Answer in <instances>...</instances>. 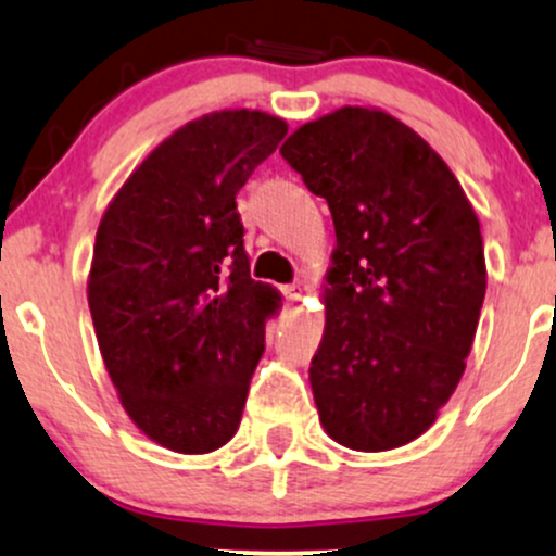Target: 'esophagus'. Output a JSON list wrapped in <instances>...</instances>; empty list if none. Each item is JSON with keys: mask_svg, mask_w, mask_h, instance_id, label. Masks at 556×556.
Listing matches in <instances>:
<instances>
[{"mask_svg": "<svg viewBox=\"0 0 556 556\" xmlns=\"http://www.w3.org/2000/svg\"><path fill=\"white\" fill-rule=\"evenodd\" d=\"M282 292H285V298L290 300V303H298V300L303 298L305 287L300 285V282H292V285H285V287H282Z\"/></svg>", "mask_w": 556, "mask_h": 556, "instance_id": "obj_1", "label": "esophagus"}]
</instances>
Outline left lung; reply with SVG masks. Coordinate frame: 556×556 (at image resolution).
<instances>
[{
  "label": "left lung",
  "instance_id": "1",
  "mask_svg": "<svg viewBox=\"0 0 556 556\" xmlns=\"http://www.w3.org/2000/svg\"><path fill=\"white\" fill-rule=\"evenodd\" d=\"M279 154L334 219L308 368L318 420L350 450H397L431 429L473 348L486 295L478 216L444 159L384 110L324 114Z\"/></svg>",
  "mask_w": 556,
  "mask_h": 556
}]
</instances>
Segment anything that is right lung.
I'll return each instance as SVG.
<instances>
[{
    "label": "right lung",
    "mask_w": 556,
    "mask_h": 556,
    "mask_svg": "<svg viewBox=\"0 0 556 556\" xmlns=\"http://www.w3.org/2000/svg\"><path fill=\"white\" fill-rule=\"evenodd\" d=\"M285 132L258 110L182 125L132 169L96 232L88 308L101 358L132 424L180 455L235 437L282 305L251 279L235 195Z\"/></svg>",
    "instance_id": "add662e5"
}]
</instances>
